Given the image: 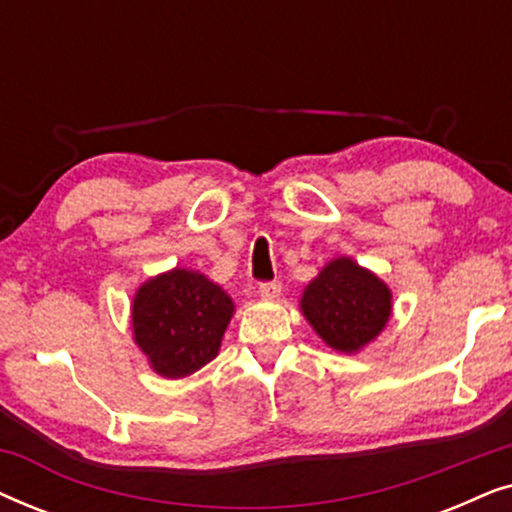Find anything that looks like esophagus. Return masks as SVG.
<instances>
[{
	"instance_id": "esophagus-1",
	"label": "esophagus",
	"mask_w": 512,
	"mask_h": 512,
	"mask_svg": "<svg viewBox=\"0 0 512 512\" xmlns=\"http://www.w3.org/2000/svg\"><path fill=\"white\" fill-rule=\"evenodd\" d=\"M258 293H261L263 298H277L279 293H282V284H279L277 279L275 282H261L258 284Z\"/></svg>"
}]
</instances>
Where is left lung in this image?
<instances>
[{"mask_svg":"<svg viewBox=\"0 0 512 512\" xmlns=\"http://www.w3.org/2000/svg\"><path fill=\"white\" fill-rule=\"evenodd\" d=\"M300 307L326 345L352 354L389 321L391 291L352 258H335L307 284Z\"/></svg>","mask_w":512,"mask_h":512,"instance_id":"obj_1","label":"left lung"}]
</instances>
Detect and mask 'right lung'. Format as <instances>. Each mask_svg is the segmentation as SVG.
Segmentation results:
<instances>
[{"mask_svg":"<svg viewBox=\"0 0 512 512\" xmlns=\"http://www.w3.org/2000/svg\"><path fill=\"white\" fill-rule=\"evenodd\" d=\"M233 300L193 270H172L146 282L132 303V331L156 373L184 377L219 354Z\"/></svg>","mask_w":512,"mask_h":512,"instance_id":"1","label":"right lung"}]
</instances>
